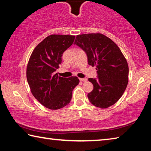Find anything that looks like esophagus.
Here are the masks:
<instances>
[{"mask_svg":"<svg viewBox=\"0 0 151 151\" xmlns=\"http://www.w3.org/2000/svg\"><path fill=\"white\" fill-rule=\"evenodd\" d=\"M79 80H80V81H81V82H85L87 81V79L85 78H79Z\"/></svg>","mask_w":151,"mask_h":151,"instance_id":"esophagus-1","label":"esophagus"}]
</instances>
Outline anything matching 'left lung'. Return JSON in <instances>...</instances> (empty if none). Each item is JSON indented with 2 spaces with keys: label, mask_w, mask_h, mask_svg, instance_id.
I'll return each instance as SVG.
<instances>
[{
  "label": "left lung",
  "mask_w": 151,
  "mask_h": 151,
  "mask_svg": "<svg viewBox=\"0 0 151 151\" xmlns=\"http://www.w3.org/2000/svg\"><path fill=\"white\" fill-rule=\"evenodd\" d=\"M74 44L87 55L88 64L96 66L98 79L89 78L93 90L88 94L94 106L106 109L113 105L123 94L129 82V66L119 47L101 33L77 35Z\"/></svg>",
  "instance_id": "8db88e82"
}]
</instances>
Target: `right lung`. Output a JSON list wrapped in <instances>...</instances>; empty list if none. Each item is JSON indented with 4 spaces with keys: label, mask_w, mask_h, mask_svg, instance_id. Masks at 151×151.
Returning <instances> with one entry per match:
<instances>
[{
    "label": "right lung",
    "mask_w": 151,
    "mask_h": 151,
    "mask_svg": "<svg viewBox=\"0 0 151 151\" xmlns=\"http://www.w3.org/2000/svg\"><path fill=\"white\" fill-rule=\"evenodd\" d=\"M75 36L51 35L33 50L27 67V78L35 98L47 108L60 109L70 103L76 76L63 78L55 74L62 63L63 52L75 40Z\"/></svg>",
    "instance_id": "right-lung-1"
}]
</instances>
